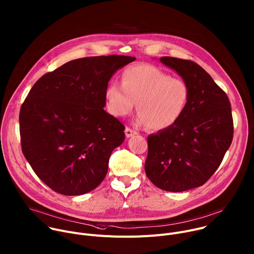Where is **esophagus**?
I'll return each instance as SVG.
<instances>
[{"mask_svg": "<svg viewBox=\"0 0 254 254\" xmlns=\"http://www.w3.org/2000/svg\"><path fill=\"white\" fill-rule=\"evenodd\" d=\"M126 135L127 136V137H129V136H131V135H133V134H135L136 132H135V130H133V129H131V128H129V127H126Z\"/></svg>", "mask_w": 254, "mask_h": 254, "instance_id": "esophagus-1", "label": "esophagus"}]
</instances>
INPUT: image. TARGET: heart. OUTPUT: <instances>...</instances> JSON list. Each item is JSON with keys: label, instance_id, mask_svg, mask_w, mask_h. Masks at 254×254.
<instances>
[{"label": "heart", "instance_id": "heart-1", "mask_svg": "<svg viewBox=\"0 0 254 254\" xmlns=\"http://www.w3.org/2000/svg\"><path fill=\"white\" fill-rule=\"evenodd\" d=\"M104 95L107 110L113 116H128L136 102L137 124L161 130L172 127L182 117L190 89L185 80L171 77L157 66L137 64L126 68L122 85L110 83Z\"/></svg>", "mask_w": 254, "mask_h": 254}]
</instances>
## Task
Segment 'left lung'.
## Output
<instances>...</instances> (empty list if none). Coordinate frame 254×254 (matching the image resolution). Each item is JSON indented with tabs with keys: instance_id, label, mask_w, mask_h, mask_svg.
Listing matches in <instances>:
<instances>
[{
	"instance_id": "left-lung-1",
	"label": "left lung",
	"mask_w": 254,
	"mask_h": 254,
	"mask_svg": "<svg viewBox=\"0 0 254 254\" xmlns=\"http://www.w3.org/2000/svg\"><path fill=\"white\" fill-rule=\"evenodd\" d=\"M160 61L182 76L190 96L175 125L148 136L144 170L158 188L183 192L204 185L220 166L233 138L231 105L196 62L169 56Z\"/></svg>"
}]
</instances>
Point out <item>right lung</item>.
I'll return each instance as SVG.
<instances>
[{
    "mask_svg": "<svg viewBox=\"0 0 254 254\" xmlns=\"http://www.w3.org/2000/svg\"><path fill=\"white\" fill-rule=\"evenodd\" d=\"M134 57L108 55L69 61L39 78L19 116L22 152L53 191L82 195L103 181L125 126L103 107L117 70Z\"/></svg>",
    "mask_w": 254,
    "mask_h": 254,
    "instance_id": "1",
    "label": "right lung"
}]
</instances>
